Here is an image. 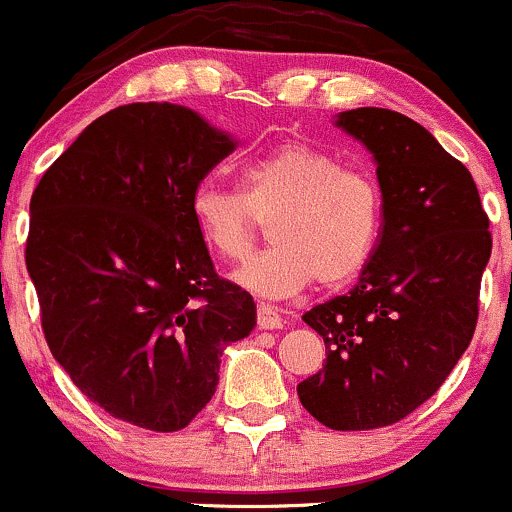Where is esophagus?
Listing matches in <instances>:
<instances>
[{
    "label": "esophagus",
    "mask_w": 512,
    "mask_h": 512,
    "mask_svg": "<svg viewBox=\"0 0 512 512\" xmlns=\"http://www.w3.org/2000/svg\"><path fill=\"white\" fill-rule=\"evenodd\" d=\"M283 317L271 305H258V329H280Z\"/></svg>",
    "instance_id": "obj_1"
}]
</instances>
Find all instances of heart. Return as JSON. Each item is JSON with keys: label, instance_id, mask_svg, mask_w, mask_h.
<instances>
[{"label": "heart", "instance_id": "b5f03b06", "mask_svg": "<svg viewBox=\"0 0 512 512\" xmlns=\"http://www.w3.org/2000/svg\"><path fill=\"white\" fill-rule=\"evenodd\" d=\"M244 188L205 180L192 192L190 214L212 254L241 261L271 219L273 244L234 273L258 298L283 300L317 283L351 280L373 254L381 232V192L366 173L342 170L337 158L290 141L241 168Z\"/></svg>", "mask_w": 512, "mask_h": 512}]
</instances>
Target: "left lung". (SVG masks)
I'll use <instances>...</instances> for the list:
<instances>
[{
  "mask_svg": "<svg viewBox=\"0 0 512 512\" xmlns=\"http://www.w3.org/2000/svg\"><path fill=\"white\" fill-rule=\"evenodd\" d=\"M334 124L373 156L383 227L359 283L302 315L327 361L298 398L322 425L359 432L408 417L452 373L474 337L491 232L471 173L425 126L378 107Z\"/></svg>",
  "mask_w": 512,
  "mask_h": 512,
  "instance_id": "obj_1",
  "label": "left lung"
}]
</instances>
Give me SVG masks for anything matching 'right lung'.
I'll return each instance as SVG.
<instances>
[{
  "label": "right lung",
  "instance_id": "add662e5",
  "mask_svg": "<svg viewBox=\"0 0 512 512\" xmlns=\"http://www.w3.org/2000/svg\"><path fill=\"white\" fill-rule=\"evenodd\" d=\"M234 148L195 109L134 102L95 119L36 185L26 268L48 349L117 420L188 427L224 349L256 327L254 298L214 273L190 214Z\"/></svg>",
  "mask_w": 512,
  "mask_h": 512
}]
</instances>
